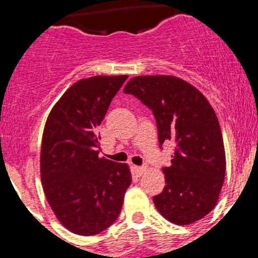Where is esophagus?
<instances>
[{
	"instance_id": "1",
	"label": "esophagus",
	"mask_w": 258,
	"mask_h": 258,
	"mask_svg": "<svg viewBox=\"0 0 258 258\" xmlns=\"http://www.w3.org/2000/svg\"><path fill=\"white\" fill-rule=\"evenodd\" d=\"M132 168H133V172L136 173L137 175H142L143 173H145V170H146V168H145V166H138V165H133V166H132Z\"/></svg>"
}]
</instances>
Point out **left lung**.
I'll return each mask as SVG.
<instances>
[{
    "label": "left lung",
    "mask_w": 258,
    "mask_h": 258,
    "mask_svg": "<svg viewBox=\"0 0 258 258\" xmlns=\"http://www.w3.org/2000/svg\"><path fill=\"white\" fill-rule=\"evenodd\" d=\"M124 93L151 108L159 143L172 141L175 151L164 168L165 187L154 197L159 213L175 225H190L216 207L222 188L226 156L218 118L195 86L175 76H136Z\"/></svg>",
    "instance_id": "8db88e82"
}]
</instances>
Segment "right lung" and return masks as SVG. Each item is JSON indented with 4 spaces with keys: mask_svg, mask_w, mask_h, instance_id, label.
Returning a JSON list of instances; mask_svg holds the SVG:
<instances>
[{
    "mask_svg": "<svg viewBox=\"0 0 258 258\" xmlns=\"http://www.w3.org/2000/svg\"><path fill=\"white\" fill-rule=\"evenodd\" d=\"M126 75L93 76L67 89L47 116L41 182L55 217L77 235H97L117 220L132 183L127 164L99 157L97 127Z\"/></svg>",
    "mask_w": 258,
    "mask_h": 258,
    "instance_id": "1",
    "label": "right lung"
}]
</instances>
